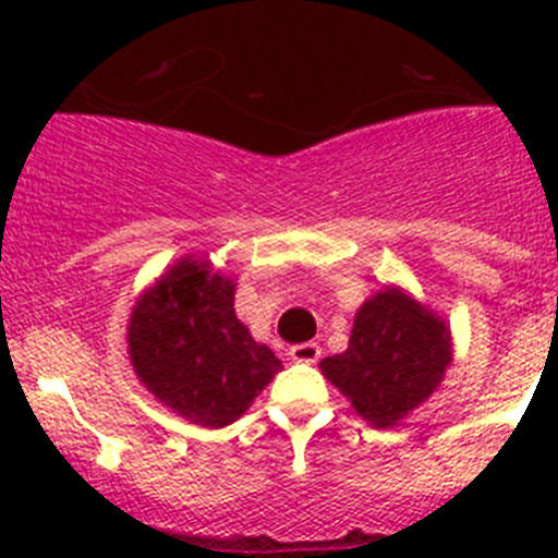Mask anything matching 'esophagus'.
<instances>
[{"label": "esophagus", "mask_w": 558, "mask_h": 558, "mask_svg": "<svg viewBox=\"0 0 558 558\" xmlns=\"http://www.w3.org/2000/svg\"><path fill=\"white\" fill-rule=\"evenodd\" d=\"M290 360L293 363H318V357H322V347L318 343H295V347H290Z\"/></svg>", "instance_id": "obj_1"}]
</instances>
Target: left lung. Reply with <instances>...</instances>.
I'll return each mask as SVG.
<instances>
[{"mask_svg":"<svg viewBox=\"0 0 558 558\" xmlns=\"http://www.w3.org/2000/svg\"><path fill=\"white\" fill-rule=\"evenodd\" d=\"M450 363V324L408 290L386 284L354 313L347 352L318 366L360 418L397 427L441 388Z\"/></svg>","mask_w":558,"mask_h":558,"instance_id":"1","label":"left lung"}]
</instances>
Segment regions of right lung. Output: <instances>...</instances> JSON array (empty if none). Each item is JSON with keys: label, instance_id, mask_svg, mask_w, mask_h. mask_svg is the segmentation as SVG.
I'll return each instance as SVG.
<instances>
[{"label": "right lung", "instance_id": "obj_1", "mask_svg": "<svg viewBox=\"0 0 558 558\" xmlns=\"http://www.w3.org/2000/svg\"><path fill=\"white\" fill-rule=\"evenodd\" d=\"M234 290V276L186 254L142 290L128 318L140 383L192 425H231L282 372V360L236 318Z\"/></svg>", "mask_w": 558, "mask_h": 558}]
</instances>
